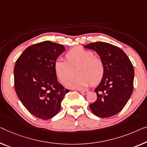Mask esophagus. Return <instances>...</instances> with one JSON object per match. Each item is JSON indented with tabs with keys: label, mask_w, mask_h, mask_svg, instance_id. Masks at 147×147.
<instances>
[{
	"label": "esophagus",
	"mask_w": 147,
	"mask_h": 147,
	"mask_svg": "<svg viewBox=\"0 0 147 147\" xmlns=\"http://www.w3.org/2000/svg\"><path fill=\"white\" fill-rule=\"evenodd\" d=\"M78 91H79L80 93H82V94H86L88 92V90H79Z\"/></svg>",
	"instance_id": "esophagus-1"
}]
</instances>
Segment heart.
<instances>
[{
    "label": "heart",
    "instance_id": "heart-1",
    "mask_svg": "<svg viewBox=\"0 0 147 147\" xmlns=\"http://www.w3.org/2000/svg\"><path fill=\"white\" fill-rule=\"evenodd\" d=\"M54 70L57 78L63 84L68 82L69 88L82 89L90 84H99L105 73L102 59L94 53L81 47H74L65 54V61L58 59L54 63Z\"/></svg>",
    "mask_w": 147,
    "mask_h": 147
}]
</instances>
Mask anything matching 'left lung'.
<instances>
[{
	"instance_id": "8db88e82",
	"label": "left lung",
	"mask_w": 147,
	"mask_h": 147,
	"mask_svg": "<svg viewBox=\"0 0 147 147\" xmlns=\"http://www.w3.org/2000/svg\"><path fill=\"white\" fill-rule=\"evenodd\" d=\"M84 47L99 55L105 67L101 82L95 88L97 100L90 104L94 114L106 118L122 110L133 90L134 69L131 61L119 47L105 42L89 43Z\"/></svg>"
}]
</instances>
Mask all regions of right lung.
Listing matches in <instances>:
<instances>
[{
  "instance_id": "obj_1",
  "label": "right lung",
  "mask_w": 147,
  "mask_h": 147,
  "mask_svg": "<svg viewBox=\"0 0 147 147\" xmlns=\"http://www.w3.org/2000/svg\"><path fill=\"white\" fill-rule=\"evenodd\" d=\"M65 51L63 45L44 41L30 45L15 63L14 88L18 97L29 112L47 120L57 114L69 90L58 82L54 63Z\"/></svg>"
}]
</instances>
